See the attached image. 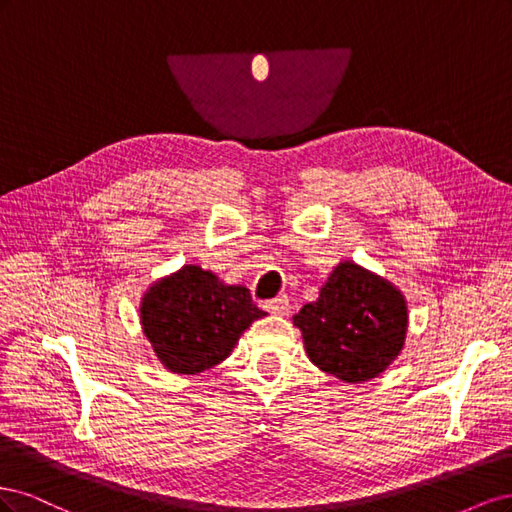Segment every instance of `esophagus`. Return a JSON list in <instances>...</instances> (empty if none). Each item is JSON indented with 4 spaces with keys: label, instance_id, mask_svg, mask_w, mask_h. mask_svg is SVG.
Segmentation results:
<instances>
[{
    "label": "esophagus",
    "instance_id": "34e87169",
    "mask_svg": "<svg viewBox=\"0 0 512 512\" xmlns=\"http://www.w3.org/2000/svg\"><path fill=\"white\" fill-rule=\"evenodd\" d=\"M265 309L275 316H286L288 309H290V303H288V297H275V299H269L265 301Z\"/></svg>",
    "mask_w": 512,
    "mask_h": 512
}]
</instances>
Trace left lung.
Here are the masks:
<instances>
[{
	"label": "left lung",
	"mask_w": 512,
	"mask_h": 512,
	"mask_svg": "<svg viewBox=\"0 0 512 512\" xmlns=\"http://www.w3.org/2000/svg\"><path fill=\"white\" fill-rule=\"evenodd\" d=\"M309 361L344 382L378 378L404 348L408 305L389 280L344 260L292 316Z\"/></svg>",
	"instance_id": "1"
}]
</instances>
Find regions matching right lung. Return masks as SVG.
<instances>
[{"instance_id": "obj_1", "label": "right lung", "mask_w": 512, "mask_h": 512, "mask_svg": "<svg viewBox=\"0 0 512 512\" xmlns=\"http://www.w3.org/2000/svg\"><path fill=\"white\" fill-rule=\"evenodd\" d=\"M262 316L245 286H228L198 265L162 277L141 301L143 333L158 361L185 376L222 363Z\"/></svg>"}]
</instances>
